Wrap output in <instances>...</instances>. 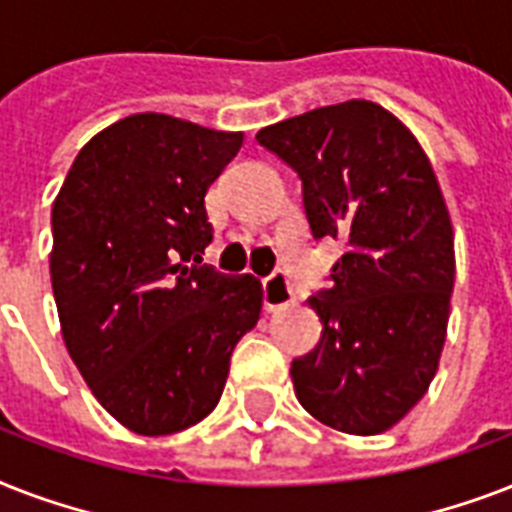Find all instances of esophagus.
Returning <instances> with one entry per match:
<instances>
[{"mask_svg": "<svg viewBox=\"0 0 512 512\" xmlns=\"http://www.w3.org/2000/svg\"><path fill=\"white\" fill-rule=\"evenodd\" d=\"M292 303H295V287L284 273H271L268 279H263L265 311H279V308Z\"/></svg>", "mask_w": 512, "mask_h": 512, "instance_id": "1", "label": "esophagus"}]
</instances>
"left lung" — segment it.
I'll list each match as a JSON object with an SVG mask.
<instances>
[{
	"label": "left lung",
	"instance_id": "left-lung-1",
	"mask_svg": "<svg viewBox=\"0 0 512 512\" xmlns=\"http://www.w3.org/2000/svg\"><path fill=\"white\" fill-rule=\"evenodd\" d=\"M303 183L313 239L345 247L308 300L319 345L292 361L297 401L329 428H393L436 377L454 289V233L417 138L369 100L257 132Z\"/></svg>",
	"mask_w": 512,
	"mask_h": 512
}]
</instances>
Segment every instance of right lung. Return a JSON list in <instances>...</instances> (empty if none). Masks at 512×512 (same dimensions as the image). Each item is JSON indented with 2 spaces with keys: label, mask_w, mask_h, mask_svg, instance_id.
Masks as SVG:
<instances>
[{
  "label": "right lung",
  "mask_w": 512,
  "mask_h": 512,
  "mask_svg": "<svg viewBox=\"0 0 512 512\" xmlns=\"http://www.w3.org/2000/svg\"><path fill=\"white\" fill-rule=\"evenodd\" d=\"M241 143L167 114L127 116L79 151L52 204L66 348L100 406L140 436L204 420L260 319V281L201 260L204 196Z\"/></svg>",
  "instance_id": "add662e5"
}]
</instances>
